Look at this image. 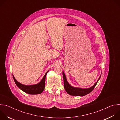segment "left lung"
<instances>
[{"instance_id":"left-lung-1","label":"left lung","mask_w":120,"mask_h":120,"mask_svg":"<svg viewBox=\"0 0 120 120\" xmlns=\"http://www.w3.org/2000/svg\"><path fill=\"white\" fill-rule=\"evenodd\" d=\"M62 73H63V79H64V88L65 89V90L68 94L73 96H83L91 93L93 90L95 86H96V84L97 83L98 81L99 80L101 76V75L99 79L97 81V82L93 85L92 87L88 88H82L80 87H75L72 86V85H71L69 83V82H68L64 72H63Z\"/></svg>"}]
</instances>
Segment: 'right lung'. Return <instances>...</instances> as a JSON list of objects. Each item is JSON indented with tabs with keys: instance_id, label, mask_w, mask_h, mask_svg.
I'll return each mask as SVG.
<instances>
[{
	"instance_id": "add662e5",
	"label": "right lung",
	"mask_w": 120,
	"mask_h": 120,
	"mask_svg": "<svg viewBox=\"0 0 120 120\" xmlns=\"http://www.w3.org/2000/svg\"><path fill=\"white\" fill-rule=\"evenodd\" d=\"M48 71L45 74L41 81L39 83L35 84L25 85L17 81L13 75V77L17 86L21 90L30 94H38L42 93L45 89V77Z\"/></svg>"
}]
</instances>
